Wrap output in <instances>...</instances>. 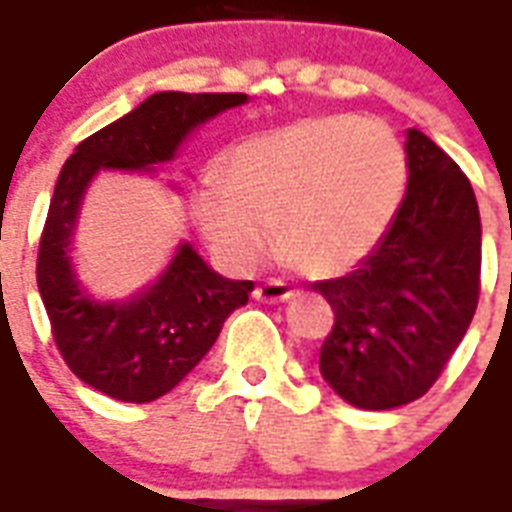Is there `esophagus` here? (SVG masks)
<instances>
[{"mask_svg": "<svg viewBox=\"0 0 512 512\" xmlns=\"http://www.w3.org/2000/svg\"><path fill=\"white\" fill-rule=\"evenodd\" d=\"M293 296V290L285 282H279V279H268L263 285H257L255 288V299L263 301V304H282V301H288Z\"/></svg>", "mask_w": 512, "mask_h": 512, "instance_id": "1", "label": "esophagus"}]
</instances>
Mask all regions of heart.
I'll list each match as a JSON object with an SVG mask.
<instances>
[{
    "mask_svg": "<svg viewBox=\"0 0 512 512\" xmlns=\"http://www.w3.org/2000/svg\"><path fill=\"white\" fill-rule=\"evenodd\" d=\"M406 147L386 123L318 115L235 147L194 211L208 244L255 268L277 244L315 277H337L376 249L403 205Z\"/></svg>",
    "mask_w": 512,
    "mask_h": 512,
    "instance_id": "b5f03b06",
    "label": "heart"
}]
</instances>
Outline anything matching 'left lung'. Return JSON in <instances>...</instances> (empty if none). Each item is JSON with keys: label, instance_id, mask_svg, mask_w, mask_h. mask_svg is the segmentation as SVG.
Wrapping results in <instances>:
<instances>
[{"label": "left lung", "instance_id": "8db88e82", "mask_svg": "<svg viewBox=\"0 0 512 512\" xmlns=\"http://www.w3.org/2000/svg\"><path fill=\"white\" fill-rule=\"evenodd\" d=\"M408 186L384 241L340 279L321 376L365 411L406 406L441 376L477 310L480 208L461 167L419 128L406 131Z\"/></svg>", "mask_w": 512, "mask_h": 512}]
</instances>
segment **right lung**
Here are the masks:
<instances>
[{
	"label": "right lung",
	"mask_w": 512,
	"mask_h": 512,
	"mask_svg": "<svg viewBox=\"0 0 512 512\" xmlns=\"http://www.w3.org/2000/svg\"><path fill=\"white\" fill-rule=\"evenodd\" d=\"M246 101L244 93H153L87 136L62 164L40 238L38 290L62 359L104 395L123 403L167 395L200 365L255 285L216 274L189 241H180L150 285L126 299H98L73 263L87 189L101 169L156 175L197 128Z\"/></svg>",
	"instance_id": "obj_1"
}]
</instances>
